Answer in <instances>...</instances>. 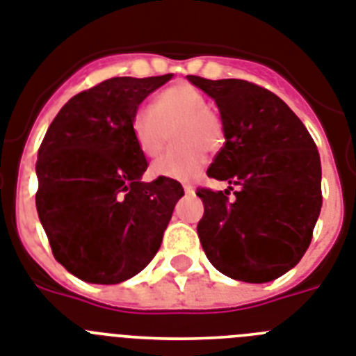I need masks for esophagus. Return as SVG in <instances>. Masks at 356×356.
I'll return each instance as SVG.
<instances>
[{"label": "esophagus", "mask_w": 356, "mask_h": 356, "mask_svg": "<svg viewBox=\"0 0 356 356\" xmlns=\"http://www.w3.org/2000/svg\"><path fill=\"white\" fill-rule=\"evenodd\" d=\"M181 185H184L185 193H194V185L193 184H187V181H185V184H181Z\"/></svg>", "instance_id": "34e87169"}]
</instances>
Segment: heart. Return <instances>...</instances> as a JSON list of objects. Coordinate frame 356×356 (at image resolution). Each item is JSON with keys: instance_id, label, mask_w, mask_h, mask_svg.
Masks as SVG:
<instances>
[{"instance_id": "obj_1", "label": "heart", "mask_w": 356, "mask_h": 356, "mask_svg": "<svg viewBox=\"0 0 356 356\" xmlns=\"http://www.w3.org/2000/svg\"><path fill=\"white\" fill-rule=\"evenodd\" d=\"M172 129L175 147L154 163L153 172L175 180L196 178L207 162V149L218 151L225 142L223 120L200 88L172 84L154 97L151 108H140L133 115V138L147 158L162 153Z\"/></svg>"}]
</instances>
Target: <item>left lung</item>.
Instances as JSON below:
<instances>
[{
    "instance_id": "obj_1",
    "label": "left lung",
    "mask_w": 356,
    "mask_h": 356,
    "mask_svg": "<svg viewBox=\"0 0 356 356\" xmlns=\"http://www.w3.org/2000/svg\"><path fill=\"white\" fill-rule=\"evenodd\" d=\"M216 100L225 144L207 176L229 191H196L203 202L198 238L221 273L268 282L308 250L323 207L321 156L314 138L275 93L241 79L187 75Z\"/></svg>"
}]
</instances>
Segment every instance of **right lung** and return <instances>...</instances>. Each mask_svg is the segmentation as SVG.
I'll return each mask as SVG.
<instances>
[{
	"label": "right lung",
	"instance_id": "right-lung-1",
	"mask_svg": "<svg viewBox=\"0 0 356 356\" xmlns=\"http://www.w3.org/2000/svg\"><path fill=\"white\" fill-rule=\"evenodd\" d=\"M172 75L113 77L63 106L39 145L35 207L54 257L75 277L117 284L149 265L184 187L140 181L131 133L142 100Z\"/></svg>",
	"mask_w": 356,
	"mask_h": 356
}]
</instances>
